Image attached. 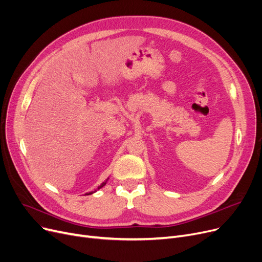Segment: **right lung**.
<instances>
[{
	"label": "right lung",
	"instance_id": "right-lung-1",
	"mask_svg": "<svg viewBox=\"0 0 262 262\" xmlns=\"http://www.w3.org/2000/svg\"><path fill=\"white\" fill-rule=\"evenodd\" d=\"M105 185H106V183H103V184H102V185L99 187V189H101V188H102V187H104ZM92 193H93V192H89V193H87V195H89V194H92Z\"/></svg>",
	"mask_w": 262,
	"mask_h": 262
}]
</instances>
